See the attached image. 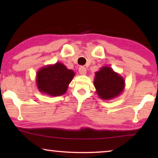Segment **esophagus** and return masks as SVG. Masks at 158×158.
I'll use <instances>...</instances> for the list:
<instances>
[{
	"label": "esophagus",
	"instance_id": "obj_1",
	"mask_svg": "<svg viewBox=\"0 0 158 158\" xmlns=\"http://www.w3.org/2000/svg\"><path fill=\"white\" fill-rule=\"evenodd\" d=\"M79 73L81 75H84L86 74V68L85 67H81L79 68Z\"/></svg>",
	"mask_w": 158,
	"mask_h": 158
}]
</instances>
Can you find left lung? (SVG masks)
<instances>
[{"label":"left lung","instance_id":"left-lung-1","mask_svg":"<svg viewBox=\"0 0 158 158\" xmlns=\"http://www.w3.org/2000/svg\"><path fill=\"white\" fill-rule=\"evenodd\" d=\"M94 83L99 98L106 101L118 97L125 87L123 77L108 66H103L96 72Z\"/></svg>","mask_w":158,"mask_h":158}]
</instances>
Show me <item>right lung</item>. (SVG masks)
Returning a JSON list of instances; mask_svg holds the SVG:
<instances>
[{"label": "right lung", "instance_id": "right-lung-1", "mask_svg": "<svg viewBox=\"0 0 158 158\" xmlns=\"http://www.w3.org/2000/svg\"><path fill=\"white\" fill-rule=\"evenodd\" d=\"M75 75L74 71L61 62L48 64L36 73V86L42 94L50 96H62L66 93Z\"/></svg>", "mask_w": 158, "mask_h": 158}]
</instances>
